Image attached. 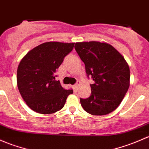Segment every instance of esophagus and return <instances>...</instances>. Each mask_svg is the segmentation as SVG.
<instances>
[{
  "label": "esophagus",
  "instance_id": "obj_1",
  "mask_svg": "<svg viewBox=\"0 0 149 149\" xmlns=\"http://www.w3.org/2000/svg\"><path fill=\"white\" fill-rule=\"evenodd\" d=\"M79 82H77V83L75 84V85H74V88L77 89V88H78V87H79Z\"/></svg>",
  "mask_w": 149,
  "mask_h": 149
}]
</instances>
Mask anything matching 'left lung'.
I'll list each match as a JSON object with an SVG mask.
<instances>
[{
    "label": "left lung",
    "instance_id": "8db88e82",
    "mask_svg": "<svg viewBox=\"0 0 149 149\" xmlns=\"http://www.w3.org/2000/svg\"><path fill=\"white\" fill-rule=\"evenodd\" d=\"M74 48L92 76L91 95L80 98L87 113L104 116L118 107L130 86V69L122 54L112 45L100 41L77 42Z\"/></svg>",
    "mask_w": 149,
    "mask_h": 149
}]
</instances>
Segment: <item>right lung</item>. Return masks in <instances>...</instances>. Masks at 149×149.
<instances>
[{"instance_id":"add662e5","label":"right lung","mask_w":149,"mask_h":149,"mask_svg":"<svg viewBox=\"0 0 149 149\" xmlns=\"http://www.w3.org/2000/svg\"><path fill=\"white\" fill-rule=\"evenodd\" d=\"M74 43L49 41L30 50L17 70V86L26 105L41 114H52L64 107L73 90H65L54 72L64 58L73 49Z\"/></svg>"}]
</instances>
